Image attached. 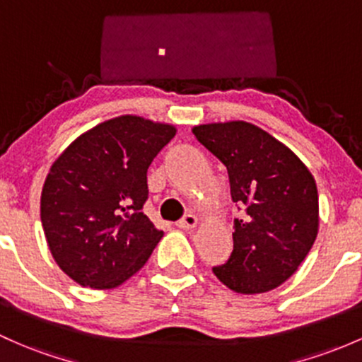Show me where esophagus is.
Masks as SVG:
<instances>
[{
  "label": "esophagus",
  "mask_w": 362,
  "mask_h": 362,
  "mask_svg": "<svg viewBox=\"0 0 362 362\" xmlns=\"http://www.w3.org/2000/svg\"><path fill=\"white\" fill-rule=\"evenodd\" d=\"M197 221L198 219H197L195 214H185V216H182L181 219L177 221L176 226L181 228V229H192V228L197 226Z\"/></svg>",
  "instance_id": "esophagus-1"
}]
</instances>
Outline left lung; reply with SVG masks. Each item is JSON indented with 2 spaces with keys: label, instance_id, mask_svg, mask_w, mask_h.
Instances as JSON below:
<instances>
[{
  "label": "left lung",
  "instance_id": "obj_1",
  "mask_svg": "<svg viewBox=\"0 0 362 362\" xmlns=\"http://www.w3.org/2000/svg\"><path fill=\"white\" fill-rule=\"evenodd\" d=\"M228 169L235 219L233 252L212 271L238 293H264L285 283L317 236L320 205L313 174L283 143L254 124L235 120L193 127ZM238 207V209H240Z\"/></svg>",
  "mask_w": 362,
  "mask_h": 362
}]
</instances>
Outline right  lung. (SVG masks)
I'll use <instances>...</instances> for the list:
<instances>
[{"label":"right lung","instance_id":"obj_1","mask_svg":"<svg viewBox=\"0 0 362 362\" xmlns=\"http://www.w3.org/2000/svg\"><path fill=\"white\" fill-rule=\"evenodd\" d=\"M176 134L167 124L122 115L76 139L49 169L41 223L53 259L89 288H114L138 273L160 242L143 214L146 173Z\"/></svg>","mask_w":362,"mask_h":362}]
</instances>
